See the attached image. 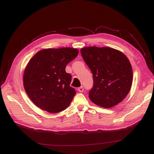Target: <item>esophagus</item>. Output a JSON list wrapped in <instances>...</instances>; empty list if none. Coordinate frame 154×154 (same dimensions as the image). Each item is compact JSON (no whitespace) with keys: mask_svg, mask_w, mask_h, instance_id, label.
<instances>
[{"mask_svg":"<svg viewBox=\"0 0 154 154\" xmlns=\"http://www.w3.org/2000/svg\"><path fill=\"white\" fill-rule=\"evenodd\" d=\"M78 92H83V91H84V88H83V86H81V87L78 88Z\"/></svg>","mask_w":154,"mask_h":154,"instance_id":"1","label":"esophagus"}]
</instances>
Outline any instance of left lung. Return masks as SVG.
<instances>
[{
  "label": "left lung",
  "mask_w": 154,
  "mask_h": 154,
  "mask_svg": "<svg viewBox=\"0 0 154 154\" xmlns=\"http://www.w3.org/2000/svg\"><path fill=\"white\" fill-rule=\"evenodd\" d=\"M80 52L93 74L90 100L105 108L120 103L129 93L133 80L132 68L126 56L109 47H84Z\"/></svg>",
  "instance_id": "obj_1"
}]
</instances>
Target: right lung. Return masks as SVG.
<instances>
[{
  "instance_id": "right-lung-1",
  "label": "right lung",
  "mask_w": 154,
  "mask_h": 154,
  "mask_svg": "<svg viewBox=\"0 0 154 154\" xmlns=\"http://www.w3.org/2000/svg\"><path fill=\"white\" fill-rule=\"evenodd\" d=\"M78 54V49L69 47L47 48L30 60L24 72L23 84L36 106L51 113L68 107L76 92L70 86L72 76L65 68Z\"/></svg>"
}]
</instances>
